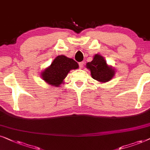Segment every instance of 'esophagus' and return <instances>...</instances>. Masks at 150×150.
<instances>
[{"label":"esophagus","instance_id":"34e87169","mask_svg":"<svg viewBox=\"0 0 150 150\" xmlns=\"http://www.w3.org/2000/svg\"><path fill=\"white\" fill-rule=\"evenodd\" d=\"M83 64H84V62H79V69H83Z\"/></svg>","mask_w":150,"mask_h":150}]
</instances>
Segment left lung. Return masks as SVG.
I'll return each mask as SVG.
<instances>
[{
    "instance_id": "left-lung-1",
    "label": "left lung",
    "mask_w": 150,
    "mask_h": 150,
    "mask_svg": "<svg viewBox=\"0 0 150 150\" xmlns=\"http://www.w3.org/2000/svg\"><path fill=\"white\" fill-rule=\"evenodd\" d=\"M86 67L91 71L92 77L99 83L108 82L115 75V69L108 64L104 57L99 54L94 55L93 60L88 62Z\"/></svg>"
}]
</instances>
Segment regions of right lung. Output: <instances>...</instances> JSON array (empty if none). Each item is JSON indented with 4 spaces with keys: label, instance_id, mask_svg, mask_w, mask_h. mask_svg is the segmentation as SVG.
Returning a JSON list of instances; mask_svg holds the SVG:
<instances>
[{
    "label": "right lung",
    "instance_id": "add662e5",
    "mask_svg": "<svg viewBox=\"0 0 150 150\" xmlns=\"http://www.w3.org/2000/svg\"><path fill=\"white\" fill-rule=\"evenodd\" d=\"M79 65L73 59L64 55H58L52 62L51 65L41 72V77L46 83L55 87L60 86L70 71L77 69Z\"/></svg>",
    "mask_w": 150,
    "mask_h": 150
}]
</instances>
